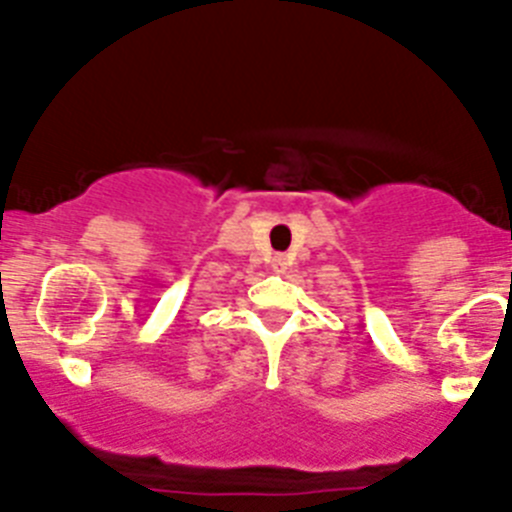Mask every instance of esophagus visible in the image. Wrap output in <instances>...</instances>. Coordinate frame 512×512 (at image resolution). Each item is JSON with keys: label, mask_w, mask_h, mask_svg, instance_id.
<instances>
[{"label": "esophagus", "mask_w": 512, "mask_h": 512, "mask_svg": "<svg viewBox=\"0 0 512 512\" xmlns=\"http://www.w3.org/2000/svg\"><path fill=\"white\" fill-rule=\"evenodd\" d=\"M274 266H277L279 271H284V266H287V261H284L282 256H277V261H274Z\"/></svg>", "instance_id": "34e87169"}]
</instances>
